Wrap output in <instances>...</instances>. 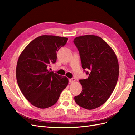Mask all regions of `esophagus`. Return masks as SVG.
Instances as JSON below:
<instances>
[{
    "label": "esophagus",
    "instance_id": "obj_1",
    "mask_svg": "<svg viewBox=\"0 0 135 135\" xmlns=\"http://www.w3.org/2000/svg\"><path fill=\"white\" fill-rule=\"evenodd\" d=\"M75 81V79L74 78H71V79H69V82L71 83L74 82Z\"/></svg>",
    "mask_w": 135,
    "mask_h": 135
}]
</instances>
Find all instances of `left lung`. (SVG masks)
Segmentation results:
<instances>
[{
  "label": "left lung",
  "instance_id": "1",
  "mask_svg": "<svg viewBox=\"0 0 135 135\" xmlns=\"http://www.w3.org/2000/svg\"><path fill=\"white\" fill-rule=\"evenodd\" d=\"M74 43L79 51L81 66L88 75L79 80L82 91L74 97L75 103L88 110L96 109L108 100L119 76V64L113 49L101 38L86 35L76 37Z\"/></svg>",
  "mask_w": 135,
  "mask_h": 135
}]
</instances>
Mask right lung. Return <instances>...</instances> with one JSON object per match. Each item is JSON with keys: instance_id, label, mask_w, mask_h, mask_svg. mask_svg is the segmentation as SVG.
I'll list each match as a JSON object with an SVG mask.
<instances>
[{"instance_id": "1", "label": "right lung", "mask_w": 135, "mask_h": 135, "mask_svg": "<svg viewBox=\"0 0 135 135\" xmlns=\"http://www.w3.org/2000/svg\"><path fill=\"white\" fill-rule=\"evenodd\" d=\"M68 39L54 35L38 36L28 44L20 55L16 79L26 99L34 107L46 109L55 105L67 87L69 80L48 70L57 60L56 52Z\"/></svg>"}]
</instances>
